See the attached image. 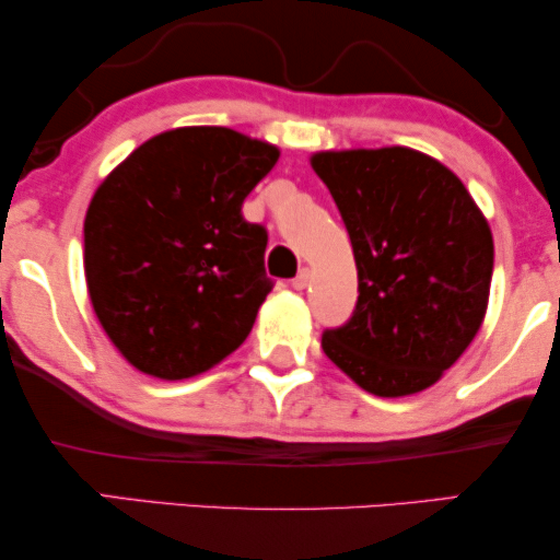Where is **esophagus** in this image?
Here are the masks:
<instances>
[{"label":"esophagus","instance_id":"obj_1","mask_svg":"<svg viewBox=\"0 0 560 560\" xmlns=\"http://www.w3.org/2000/svg\"><path fill=\"white\" fill-rule=\"evenodd\" d=\"M308 282H311V270H308V267H303V270L293 278V288L303 290L305 285H308Z\"/></svg>","mask_w":560,"mask_h":560}]
</instances>
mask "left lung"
I'll return each instance as SVG.
<instances>
[{
    "label": "left lung",
    "mask_w": 560,
    "mask_h": 560,
    "mask_svg": "<svg viewBox=\"0 0 560 560\" xmlns=\"http://www.w3.org/2000/svg\"><path fill=\"white\" fill-rule=\"evenodd\" d=\"M357 259L359 298L320 347L380 397L431 387L464 354L487 313L494 242L469 190L410 148L316 152Z\"/></svg>",
    "instance_id": "1"
}]
</instances>
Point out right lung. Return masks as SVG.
Returning a JSON list of instances; mask_svg holds the SVG:
<instances>
[{
  "label": "right lung",
  "mask_w": 560,
  "mask_h": 560,
  "mask_svg": "<svg viewBox=\"0 0 560 560\" xmlns=\"http://www.w3.org/2000/svg\"><path fill=\"white\" fill-rule=\"evenodd\" d=\"M280 150L226 127L140 144L91 198L83 270L98 324L129 364L186 380L232 354L275 282L267 229L242 217Z\"/></svg>",
  "instance_id": "add662e5"
}]
</instances>
